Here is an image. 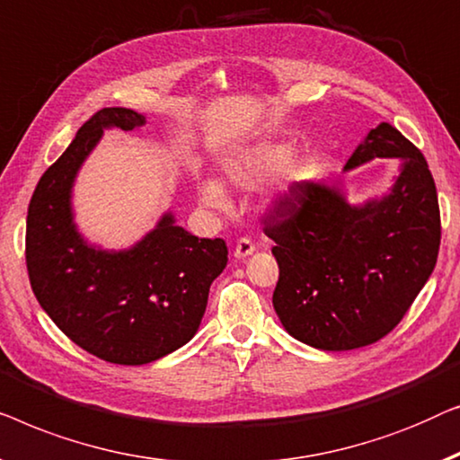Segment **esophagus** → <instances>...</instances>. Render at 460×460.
I'll return each instance as SVG.
<instances>
[{
	"instance_id": "34e87169",
	"label": "esophagus",
	"mask_w": 460,
	"mask_h": 460,
	"mask_svg": "<svg viewBox=\"0 0 460 460\" xmlns=\"http://www.w3.org/2000/svg\"><path fill=\"white\" fill-rule=\"evenodd\" d=\"M254 250H256V243L252 242L250 237H239L233 254H235V258H248L250 254H254Z\"/></svg>"
}]
</instances>
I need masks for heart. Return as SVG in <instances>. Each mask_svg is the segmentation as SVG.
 Returning a JSON list of instances; mask_svg holds the SVG:
<instances>
[{"label": "heart", "instance_id": "b5f03b06", "mask_svg": "<svg viewBox=\"0 0 460 460\" xmlns=\"http://www.w3.org/2000/svg\"><path fill=\"white\" fill-rule=\"evenodd\" d=\"M292 158V147L288 144H258L250 147H239L223 158V174L233 187L239 190H254L262 185L273 174L281 171ZM199 199L206 208L225 210L227 208V191L215 179L199 181Z\"/></svg>", "mask_w": 460, "mask_h": 460}]
</instances>
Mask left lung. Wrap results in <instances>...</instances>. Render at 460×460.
<instances>
[{"label":"left lung","mask_w":460,"mask_h":460,"mask_svg":"<svg viewBox=\"0 0 460 460\" xmlns=\"http://www.w3.org/2000/svg\"><path fill=\"white\" fill-rule=\"evenodd\" d=\"M373 158L402 163L381 199L350 206L338 183L304 181L262 221L279 264L275 313L289 335L319 350H354L385 338L438 261V191L421 150L381 122L346 171Z\"/></svg>","instance_id":"left-lung-1"}]
</instances>
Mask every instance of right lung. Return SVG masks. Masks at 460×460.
Returning a JSON list of instances; mask_svg holds the SVG:
<instances>
[{
	"instance_id": "1",
	"label": "right lung",
	"mask_w": 460,
	"mask_h": 460,
	"mask_svg": "<svg viewBox=\"0 0 460 460\" xmlns=\"http://www.w3.org/2000/svg\"><path fill=\"white\" fill-rule=\"evenodd\" d=\"M141 125L128 108L95 112L39 179L27 215L24 254L39 304L76 346L114 365H146L187 344L227 267L223 239H198L171 212L131 250H98L79 235L70 190L83 160L103 128Z\"/></svg>"
}]
</instances>
